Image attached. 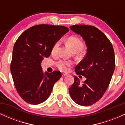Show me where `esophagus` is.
Returning <instances> with one entry per match:
<instances>
[{"instance_id":"obj_1","label":"esophagus","mask_w":125,"mask_h":125,"mask_svg":"<svg viewBox=\"0 0 125 125\" xmlns=\"http://www.w3.org/2000/svg\"><path fill=\"white\" fill-rule=\"evenodd\" d=\"M67 75H68V74L66 73H62L63 76H67Z\"/></svg>"}]
</instances>
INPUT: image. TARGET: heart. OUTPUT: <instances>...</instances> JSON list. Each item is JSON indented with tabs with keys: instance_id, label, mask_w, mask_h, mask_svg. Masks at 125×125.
<instances>
[{
	"instance_id": "1",
	"label": "heart",
	"mask_w": 125,
	"mask_h": 125,
	"mask_svg": "<svg viewBox=\"0 0 125 125\" xmlns=\"http://www.w3.org/2000/svg\"><path fill=\"white\" fill-rule=\"evenodd\" d=\"M67 44L74 53H79L83 49L84 45L83 42L79 39L76 37H70L67 39ZM60 46V41H58L53 46L52 49V54H56L58 52L59 48ZM72 62L66 60H61L56 63V66L60 71L62 72H66L69 70V67L71 66Z\"/></svg>"
}]
</instances>
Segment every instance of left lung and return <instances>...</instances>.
Returning <instances> with one entry per match:
<instances>
[{"label": "left lung", "mask_w": 125, "mask_h": 125, "mask_svg": "<svg viewBox=\"0 0 125 125\" xmlns=\"http://www.w3.org/2000/svg\"><path fill=\"white\" fill-rule=\"evenodd\" d=\"M70 29L81 35L85 42V57L75 67V72L86 78L80 82L74 76V82L69 88V94L77 104L89 106L103 96L111 81L115 67L113 46L108 38L96 27L76 25Z\"/></svg>", "instance_id": "left-lung-1"}]
</instances>
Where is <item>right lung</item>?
I'll return each mask as SVG.
<instances>
[{
    "instance_id": "1",
    "label": "right lung",
    "mask_w": 125,
    "mask_h": 125,
    "mask_svg": "<svg viewBox=\"0 0 125 125\" xmlns=\"http://www.w3.org/2000/svg\"><path fill=\"white\" fill-rule=\"evenodd\" d=\"M68 31L63 26L39 25L27 29L17 39L10 71L17 92L26 102L38 104L49 97L61 73H44L41 63L51 55L53 44Z\"/></svg>"
}]
</instances>
